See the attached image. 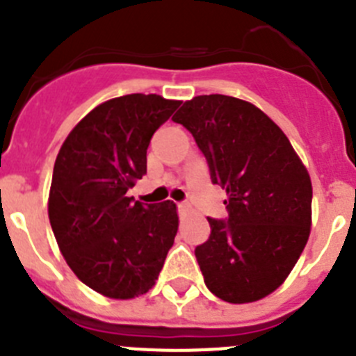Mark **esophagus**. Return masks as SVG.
<instances>
[{"instance_id":"esophagus-1","label":"esophagus","mask_w":356,"mask_h":356,"mask_svg":"<svg viewBox=\"0 0 356 356\" xmlns=\"http://www.w3.org/2000/svg\"><path fill=\"white\" fill-rule=\"evenodd\" d=\"M178 209H180V210H188V203H178Z\"/></svg>"}]
</instances>
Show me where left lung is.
<instances>
[{
	"label": "left lung",
	"mask_w": 356,
	"mask_h": 356,
	"mask_svg": "<svg viewBox=\"0 0 356 356\" xmlns=\"http://www.w3.org/2000/svg\"><path fill=\"white\" fill-rule=\"evenodd\" d=\"M180 122L226 188L228 221L210 219L196 259L212 294L228 303L259 301L291 275L312 226V181L287 135L259 106L210 94L185 102Z\"/></svg>",
	"instance_id": "8db88e82"
}]
</instances>
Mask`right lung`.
Returning <instances> with one entry per match:
<instances>
[{"label": "right lung", "instance_id": "right-lung-1", "mask_svg": "<svg viewBox=\"0 0 356 356\" xmlns=\"http://www.w3.org/2000/svg\"><path fill=\"white\" fill-rule=\"evenodd\" d=\"M181 102L128 94L97 105L72 128L53 168L48 216L71 271L112 300L159 280L178 232L176 203H140L128 188L146 175L149 140Z\"/></svg>", "mask_w": 356, "mask_h": 356}]
</instances>
